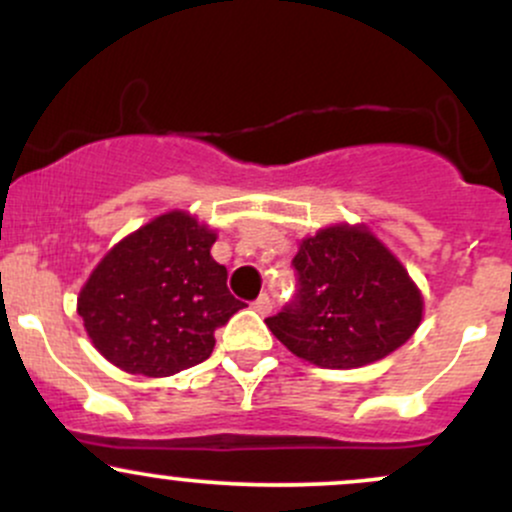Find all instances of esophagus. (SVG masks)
Listing matches in <instances>:
<instances>
[{
  "label": "esophagus",
  "mask_w": 512,
  "mask_h": 512,
  "mask_svg": "<svg viewBox=\"0 0 512 512\" xmlns=\"http://www.w3.org/2000/svg\"><path fill=\"white\" fill-rule=\"evenodd\" d=\"M252 308H255L260 315H269L272 313V298H269L267 293H262V296L252 303Z\"/></svg>",
  "instance_id": "obj_1"
}]
</instances>
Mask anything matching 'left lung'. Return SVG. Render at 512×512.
I'll return each mask as SVG.
<instances>
[{
    "mask_svg": "<svg viewBox=\"0 0 512 512\" xmlns=\"http://www.w3.org/2000/svg\"><path fill=\"white\" fill-rule=\"evenodd\" d=\"M291 264L296 296L264 322L298 358L320 368L366 366L419 327V289L366 228H325L303 240Z\"/></svg>",
    "mask_w": 512,
    "mask_h": 512,
    "instance_id": "1",
    "label": "left lung"
}]
</instances>
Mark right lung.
Listing matches in <instances>:
<instances>
[{
  "mask_svg": "<svg viewBox=\"0 0 512 512\" xmlns=\"http://www.w3.org/2000/svg\"><path fill=\"white\" fill-rule=\"evenodd\" d=\"M214 240L190 214L170 211L103 257L79 293V315L110 363L166 378L207 361L214 332L245 308L209 255Z\"/></svg>",
  "mask_w": 512,
  "mask_h": 512,
  "instance_id": "obj_1",
  "label": "right lung"
}]
</instances>
